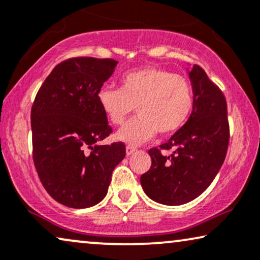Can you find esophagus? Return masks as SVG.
<instances>
[{
  "label": "esophagus",
  "mask_w": 260,
  "mask_h": 260,
  "mask_svg": "<svg viewBox=\"0 0 260 260\" xmlns=\"http://www.w3.org/2000/svg\"><path fill=\"white\" fill-rule=\"evenodd\" d=\"M137 151V147L133 146V145H127L126 146V153L127 156H131V154H133L134 152Z\"/></svg>",
  "instance_id": "1"
}]
</instances>
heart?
<instances>
[{
  "instance_id": "1",
  "label": "heart",
  "mask_w": 260,
  "mask_h": 260,
  "mask_svg": "<svg viewBox=\"0 0 260 260\" xmlns=\"http://www.w3.org/2000/svg\"><path fill=\"white\" fill-rule=\"evenodd\" d=\"M102 111L120 126L137 107L138 117L124 124L116 138L139 145L156 132L169 136L187 122L194 107V91L188 79L156 67L127 72L120 88H102L97 96Z\"/></svg>"
}]
</instances>
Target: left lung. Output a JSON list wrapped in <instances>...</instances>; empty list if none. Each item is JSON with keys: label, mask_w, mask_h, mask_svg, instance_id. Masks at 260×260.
<instances>
[{"label": "left lung", "mask_w": 260, "mask_h": 260, "mask_svg": "<svg viewBox=\"0 0 260 260\" xmlns=\"http://www.w3.org/2000/svg\"><path fill=\"white\" fill-rule=\"evenodd\" d=\"M194 107L187 122L159 149L149 150L150 169L140 176L146 196L164 205H182L210 186L225 159L229 144L226 102L202 67L188 72ZM170 149L172 154H161Z\"/></svg>", "instance_id": "obj_1"}]
</instances>
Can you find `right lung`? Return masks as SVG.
Listing matches in <instances>:
<instances>
[{
	"mask_svg": "<svg viewBox=\"0 0 260 260\" xmlns=\"http://www.w3.org/2000/svg\"><path fill=\"white\" fill-rule=\"evenodd\" d=\"M119 63L73 57L58 63L31 109L34 162L47 192L62 205L85 209L104 198L123 143L98 145L113 132L97 96Z\"/></svg>",
	"mask_w": 260,
	"mask_h": 260,
	"instance_id": "1",
	"label": "right lung"
}]
</instances>
